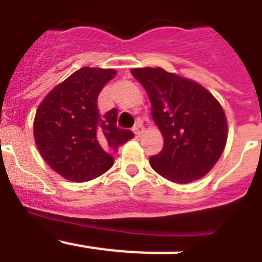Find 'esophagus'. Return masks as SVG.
Here are the masks:
<instances>
[{"instance_id": "obj_1", "label": "esophagus", "mask_w": 262, "mask_h": 262, "mask_svg": "<svg viewBox=\"0 0 262 262\" xmlns=\"http://www.w3.org/2000/svg\"><path fill=\"white\" fill-rule=\"evenodd\" d=\"M133 131H134V134H135V135L139 138V136H140V135H142V134H143V131H144V128H143L142 124H136V126L133 128Z\"/></svg>"}]
</instances>
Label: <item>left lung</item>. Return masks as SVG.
Wrapping results in <instances>:
<instances>
[{
  "label": "left lung",
  "instance_id": "obj_1",
  "mask_svg": "<svg viewBox=\"0 0 262 262\" xmlns=\"http://www.w3.org/2000/svg\"><path fill=\"white\" fill-rule=\"evenodd\" d=\"M151 101L152 118L164 138L163 151L149 159L156 173L190 184L214 168L226 148L224 110L202 85L160 68H134Z\"/></svg>",
  "mask_w": 262,
  "mask_h": 262
}]
</instances>
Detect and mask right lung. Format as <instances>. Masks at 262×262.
<instances>
[{"label":"right lung","instance_id":"right-lung-1","mask_svg":"<svg viewBox=\"0 0 262 262\" xmlns=\"http://www.w3.org/2000/svg\"><path fill=\"white\" fill-rule=\"evenodd\" d=\"M115 69L84 67L53 88L38 106L34 139L39 154L57 174L72 182L102 176L114 164L113 154L134 134L117 127L115 108L101 114L99 92Z\"/></svg>","mask_w":262,"mask_h":262}]
</instances>
